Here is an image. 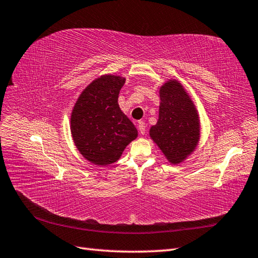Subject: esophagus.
<instances>
[{
    "instance_id": "1",
    "label": "esophagus",
    "mask_w": 258,
    "mask_h": 258,
    "mask_svg": "<svg viewBox=\"0 0 258 258\" xmlns=\"http://www.w3.org/2000/svg\"><path fill=\"white\" fill-rule=\"evenodd\" d=\"M138 126H139V131H140V133L142 134V135H144L145 134V131H146V125H145V123L144 122H139L138 123Z\"/></svg>"
}]
</instances>
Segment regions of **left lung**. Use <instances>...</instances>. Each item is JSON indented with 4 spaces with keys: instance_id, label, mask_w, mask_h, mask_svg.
Wrapping results in <instances>:
<instances>
[{
    "instance_id": "left-lung-1",
    "label": "left lung",
    "mask_w": 258,
    "mask_h": 258,
    "mask_svg": "<svg viewBox=\"0 0 258 258\" xmlns=\"http://www.w3.org/2000/svg\"><path fill=\"white\" fill-rule=\"evenodd\" d=\"M158 119L150 138L173 164L183 163L196 150L201 139L200 115L179 81L169 79L160 86Z\"/></svg>"
}]
</instances>
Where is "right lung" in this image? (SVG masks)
<instances>
[{
	"mask_svg": "<svg viewBox=\"0 0 258 258\" xmlns=\"http://www.w3.org/2000/svg\"><path fill=\"white\" fill-rule=\"evenodd\" d=\"M125 78L104 74L82 91L71 113V134L80 154L90 163L106 166L118 161L138 130L118 105Z\"/></svg>",
	"mask_w": 258,
	"mask_h": 258,
	"instance_id": "obj_1",
	"label": "right lung"
}]
</instances>
